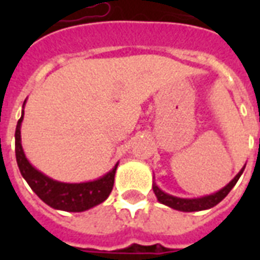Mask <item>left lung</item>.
<instances>
[{"label":"left lung","instance_id":"left-lung-1","mask_svg":"<svg viewBox=\"0 0 260 260\" xmlns=\"http://www.w3.org/2000/svg\"><path fill=\"white\" fill-rule=\"evenodd\" d=\"M246 167V166H244ZM244 167L242 170L239 171L238 175L232 179V181L228 183L226 186H224L221 190H218L216 193L210 194V196H205V197L201 198H179V197H174V196H170V194L165 193L163 190H160L158 187V185L155 183V181L152 182V189H154V193L158 198L159 202H162L163 205H167L173 208L175 210H181V212H198V210H205L213 208L214 205H217L218 202L222 201L224 198L228 196L232 187L236 185V182L239 181V178L244 171Z\"/></svg>","mask_w":260,"mask_h":260}]
</instances>
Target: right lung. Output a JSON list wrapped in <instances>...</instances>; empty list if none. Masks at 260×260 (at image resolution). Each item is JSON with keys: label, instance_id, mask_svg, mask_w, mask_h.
I'll list each match as a JSON object with an SVG mask.
<instances>
[{"label": "right lung", "instance_id": "obj_1", "mask_svg": "<svg viewBox=\"0 0 260 260\" xmlns=\"http://www.w3.org/2000/svg\"><path fill=\"white\" fill-rule=\"evenodd\" d=\"M22 118H24V110L18 120L16 134H14L16 159L22 178L28 182L30 189L38 194V197L42 201L54 209L64 210V212H83L101 204L109 197L110 191L113 189L114 174L118 163H116V166L109 173H106L104 177L98 178L95 181L82 182V183H64V182L55 181L36 170L25 158L21 146V132H20Z\"/></svg>", "mask_w": 260, "mask_h": 260}]
</instances>
